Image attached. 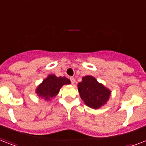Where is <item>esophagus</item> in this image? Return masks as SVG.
<instances>
[{
	"mask_svg": "<svg viewBox=\"0 0 146 146\" xmlns=\"http://www.w3.org/2000/svg\"><path fill=\"white\" fill-rule=\"evenodd\" d=\"M70 80L71 83H72V84H74V83H75V78L70 77Z\"/></svg>",
	"mask_w": 146,
	"mask_h": 146,
	"instance_id": "1",
	"label": "esophagus"
}]
</instances>
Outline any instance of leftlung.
<instances>
[{
    "label": "left lung",
    "mask_w": 146,
    "mask_h": 146,
    "mask_svg": "<svg viewBox=\"0 0 146 146\" xmlns=\"http://www.w3.org/2000/svg\"><path fill=\"white\" fill-rule=\"evenodd\" d=\"M78 90L85 104L94 109L104 105L111 96V91L91 76L82 77V82L78 83Z\"/></svg>",
    "instance_id": "8db88e82"
}]
</instances>
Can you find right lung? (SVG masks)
Segmentation results:
<instances>
[{
    "instance_id": "1",
    "label": "right lung",
    "mask_w": 146,
    "mask_h": 146,
    "mask_svg": "<svg viewBox=\"0 0 146 146\" xmlns=\"http://www.w3.org/2000/svg\"><path fill=\"white\" fill-rule=\"evenodd\" d=\"M70 83V80L65 76L57 77L54 75H49L38 86L36 93L44 101H50L52 98L57 96L59 92L60 89L64 85H67Z\"/></svg>"
}]
</instances>
